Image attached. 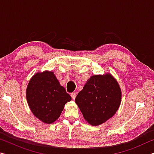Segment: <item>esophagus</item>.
Wrapping results in <instances>:
<instances>
[{"label": "esophagus", "mask_w": 154, "mask_h": 154, "mask_svg": "<svg viewBox=\"0 0 154 154\" xmlns=\"http://www.w3.org/2000/svg\"><path fill=\"white\" fill-rule=\"evenodd\" d=\"M71 97H72V98L74 99L76 98V96H77V93L76 92H72V93H71Z\"/></svg>", "instance_id": "34e87169"}]
</instances>
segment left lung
Masks as SVG:
<instances>
[{
    "mask_svg": "<svg viewBox=\"0 0 154 154\" xmlns=\"http://www.w3.org/2000/svg\"><path fill=\"white\" fill-rule=\"evenodd\" d=\"M121 100V88L109 72L91 76L75 100L85 121L92 126H99L111 118Z\"/></svg>",
    "mask_w": 154,
    "mask_h": 154,
    "instance_id": "left-lung-1",
    "label": "left lung"
}]
</instances>
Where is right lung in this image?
<instances>
[{"instance_id": "right-lung-1", "label": "right lung", "mask_w": 154, "mask_h": 154, "mask_svg": "<svg viewBox=\"0 0 154 154\" xmlns=\"http://www.w3.org/2000/svg\"><path fill=\"white\" fill-rule=\"evenodd\" d=\"M26 100L34 116L43 123L50 124L59 118L71 96L60 84L54 72L45 71L36 72L30 79Z\"/></svg>"}]
</instances>
